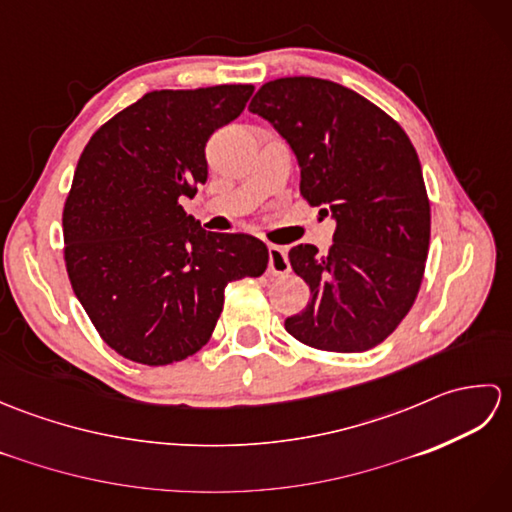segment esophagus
Wrapping results in <instances>:
<instances>
[{
    "label": "esophagus",
    "mask_w": 512,
    "mask_h": 512,
    "mask_svg": "<svg viewBox=\"0 0 512 512\" xmlns=\"http://www.w3.org/2000/svg\"><path fill=\"white\" fill-rule=\"evenodd\" d=\"M290 270L288 253L284 246H268V273L270 275H286Z\"/></svg>",
    "instance_id": "esophagus-1"
}]
</instances>
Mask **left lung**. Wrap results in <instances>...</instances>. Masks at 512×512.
<instances>
[{
	"label": "left lung",
	"mask_w": 512,
	"mask_h": 512,
	"mask_svg": "<svg viewBox=\"0 0 512 512\" xmlns=\"http://www.w3.org/2000/svg\"><path fill=\"white\" fill-rule=\"evenodd\" d=\"M248 110L290 145L301 195L336 224L328 255L290 248L310 301L286 319L288 334L325 352L383 343L416 301L429 253V198L411 140L361 94L314 76L268 81Z\"/></svg>",
	"instance_id": "1"
}]
</instances>
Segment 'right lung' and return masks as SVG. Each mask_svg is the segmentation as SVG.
<instances>
[{"instance_id": "right-lung-1", "label": "right lung", "mask_w": 512, "mask_h": 512, "mask_svg": "<svg viewBox=\"0 0 512 512\" xmlns=\"http://www.w3.org/2000/svg\"><path fill=\"white\" fill-rule=\"evenodd\" d=\"M253 90L149 92L83 149L63 209L65 268L94 328L129 361L169 365L198 352L228 281L268 266L262 239L204 231L180 204L209 176L206 140Z\"/></svg>"}]
</instances>
